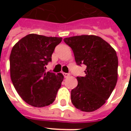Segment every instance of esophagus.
I'll use <instances>...</instances> for the list:
<instances>
[{"label":"esophagus","instance_id":"1","mask_svg":"<svg viewBox=\"0 0 131 131\" xmlns=\"http://www.w3.org/2000/svg\"><path fill=\"white\" fill-rule=\"evenodd\" d=\"M64 78H67V77H69V76H70V74L69 73H64Z\"/></svg>","mask_w":131,"mask_h":131}]
</instances>
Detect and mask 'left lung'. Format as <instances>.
Masks as SVG:
<instances>
[{"instance_id": "8db88e82", "label": "left lung", "mask_w": 131, "mask_h": 131, "mask_svg": "<svg viewBox=\"0 0 131 131\" xmlns=\"http://www.w3.org/2000/svg\"><path fill=\"white\" fill-rule=\"evenodd\" d=\"M73 50L77 65L85 64V77H77L78 85L71 91L74 107L91 112L106 102L114 89L118 78L116 52L102 38L81 35L65 38Z\"/></svg>"}]
</instances>
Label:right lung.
Masks as SVG:
<instances>
[{
	"label": "right lung",
	"instance_id": "right-lung-1",
	"mask_svg": "<svg viewBox=\"0 0 131 131\" xmlns=\"http://www.w3.org/2000/svg\"><path fill=\"white\" fill-rule=\"evenodd\" d=\"M62 38L29 34L14 46L10 56V77L27 104L43 107L52 104L61 87L62 74L46 72L55 47Z\"/></svg>",
	"mask_w": 131,
	"mask_h": 131
}]
</instances>
